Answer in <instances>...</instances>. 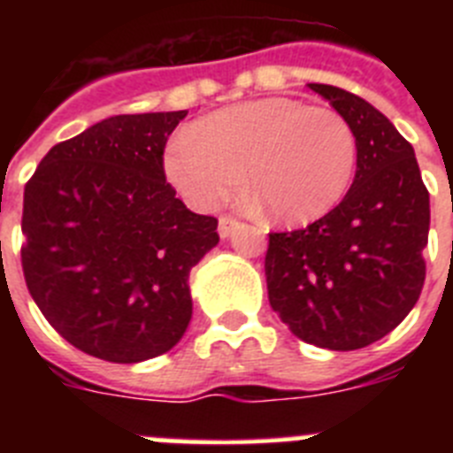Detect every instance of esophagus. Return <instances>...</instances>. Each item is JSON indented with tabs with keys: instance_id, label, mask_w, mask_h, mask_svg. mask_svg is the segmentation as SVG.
<instances>
[{
	"instance_id": "obj_1",
	"label": "esophagus",
	"mask_w": 453,
	"mask_h": 453,
	"mask_svg": "<svg viewBox=\"0 0 453 453\" xmlns=\"http://www.w3.org/2000/svg\"><path fill=\"white\" fill-rule=\"evenodd\" d=\"M235 226H238V219L231 218V215H222L218 222V234L222 235V238H229L231 231H234Z\"/></svg>"
}]
</instances>
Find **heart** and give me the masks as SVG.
I'll list each match as a JSON object with an SVG mask.
<instances>
[{
    "label": "heart",
    "instance_id": "b5f03b06",
    "mask_svg": "<svg viewBox=\"0 0 453 453\" xmlns=\"http://www.w3.org/2000/svg\"><path fill=\"white\" fill-rule=\"evenodd\" d=\"M358 142L338 111L265 97L215 111L186 127L165 172L192 206L229 202L247 179L272 218L311 224L329 215L354 181Z\"/></svg>",
    "mask_w": 453,
    "mask_h": 453
}]
</instances>
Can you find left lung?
I'll list each match as a JSON object with an SVG mask.
<instances>
[{
	"mask_svg": "<svg viewBox=\"0 0 453 453\" xmlns=\"http://www.w3.org/2000/svg\"><path fill=\"white\" fill-rule=\"evenodd\" d=\"M356 134L358 161L345 199L306 229L270 234V303L292 334L351 351L390 334L418 303L426 276L429 190L413 145L365 99L308 83Z\"/></svg>",
	"mask_w": 453,
	"mask_h": 453,
	"instance_id": "obj_1",
	"label": "left lung"
}]
</instances>
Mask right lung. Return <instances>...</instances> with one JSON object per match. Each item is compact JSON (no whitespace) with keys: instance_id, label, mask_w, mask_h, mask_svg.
<instances>
[{"instance_id":"1","label":"right lung","mask_w":453,"mask_h":453,"mask_svg":"<svg viewBox=\"0 0 453 453\" xmlns=\"http://www.w3.org/2000/svg\"><path fill=\"white\" fill-rule=\"evenodd\" d=\"M188 115H115L58 142L24 188L22 270L63 338L111 363L177 345L192 318L190 270L219 242L188 211L163 151Z\"/></svg>"}]
</instances>
